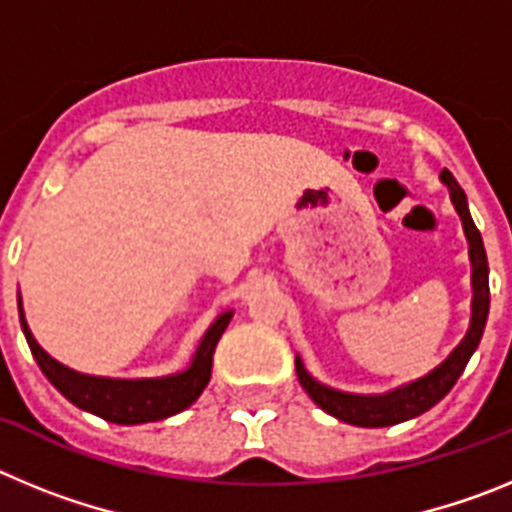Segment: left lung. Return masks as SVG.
<instances>
[{"mask_svg":"<svg viewBox=\"0 0 512 512\" xmlns=\"http://www.w3.org/2000/svg\"><path fill=\"white\" fill-rule=\"evenodd\" d=\"M441 182L449 187L451 202L464 225V235L469 241V261H472V320H469L467 336L461 338L459 346L449 354V359L428 372L425 377L415 382L402 384L397 390L384 392V395H351V392L333 390L325 387L318 379L310 377L302 359L297 356L295 369L300 379L302 390L312 397V402L323 408L333 418L343 420L348 425H359V428H387V425L405 423L410 418H418L425 410H431L436 402L449 395L456 379L461 377L464 366L469 364L472 354L477 351L479 338L485 333L487 312H490V266H487V253L482 235L474 225L472 215L467 207V194L456 184L454 174L449 169L441 171Z\"/></svg>","mask_w":512,"mask_h":512,"instance_id":"1","label":"left lung"}]
</instances>
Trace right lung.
I'll return each mask as SVG.
<instances>
[{"mask_svg":"<svg viewBox=\"0 0 512 512\" xmlns=\"http://www.w3.org/2000/svg\"><path fill=\"white\" fill-rule=\"evenodd\" d=\"M17 305H20V325L27 338V346L33 351L40 372L48 377V382L66 400L74 402L76 408L117 425L153 423V420L171 418V415L187 410L210 382L212 354H215L217 341H220L230 318H233V310L217 315L215 323L202 336L200 346H197L184 372L153 379H112L74 372V369L63 366L61 361L45 354L40 343L33 338V333H30V328H27L22 300H17Z\"/></svg>","mask_w":512,"mask_h":512,"instance_id":"add662e5","label":"right lung"}]
</instances>
